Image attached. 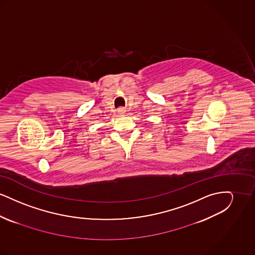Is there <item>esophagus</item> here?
Listing matches in <instances>:
<instances>
[{
    "label": "esophagus",
    "mask_w": 255,
    "mask_h": 255,
    "mask_svg": "<svg viewBox=\"0 0 255 255\" xmlns=\"http://www.w3.org/2000/svg\"><path fill=\"white\" fill-rule=\"evenodd\" d=\"M118 112H119V114L121 116H125V114H126V110L124 109V108H120Z\"/></svg>",
    "instance_id": "34e87169"
}]
</instances>
